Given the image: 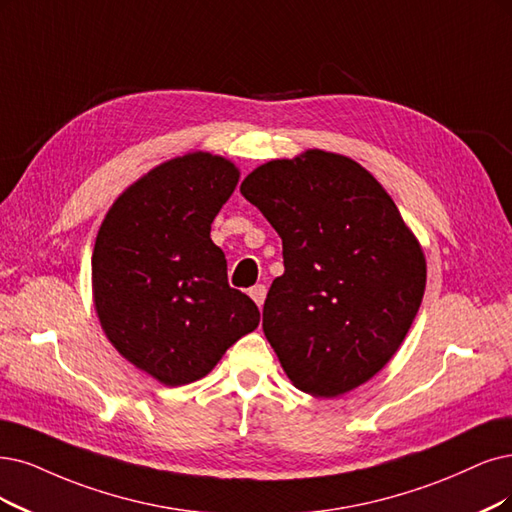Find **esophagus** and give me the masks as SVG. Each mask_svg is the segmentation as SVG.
Instances as JSON below:
<instances>
[{"label": "esophagus", "mask_w": 512, "mask_h": 512, "mask_svg": "<svg viewBox=\"0 0 512 512\" xmlns=\"http://www.w3.org/2000/svg\"><path fill=\"white\" fill-rule=\"evenodd\" d=\"M266 293H268L266 285H255V287L249 291V295L253 297V301H255V304H257L259 308L263 306V301H266Z\"/></svg>", "instance_id": "obj_1"}]
</instances>
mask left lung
Listing matches in <instances>:
<instances>
[{
	"mask_svg": "<svg viewBox=\"0 0 512 512\" xmlns=\"http://www.w3.org/2000/svg\"><path fill=\"white\" fill-rule=\"evenodd\" d=\"M240 194L282 238L263 333L293 386L333 399L371 380L426 289L424 251L386 189L358 162L308 149L257 166Z\"/></svg>",
	"mask_w": 512,
	"mask_h": 512,
	"instance_id": "1",
	"label": "left lung"
}]
</instances>
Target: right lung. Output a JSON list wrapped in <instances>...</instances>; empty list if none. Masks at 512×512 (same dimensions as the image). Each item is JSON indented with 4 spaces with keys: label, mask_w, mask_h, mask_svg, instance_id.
I'll use <instances>...</instances> for the list:
<instances>
[{
    "label": "right lung",
    "mask_w": 512,
    "mask_h": 512,
    "mask_svg": "<svg viewBox=\"0 0 512 512\" xmlns=\"http://www.w3.org/2000/svg\"><path fill=\"white\" fill-rule=\"evenodd\" d=\"M240 170L194 151L168 160L111 204L92 251L101 327L128 363L164 386L192 384L259 325L251 297L227 285L211 223Z\"/></svg>",
    "instance_id": "right-lung-1"
}]
</instances>
